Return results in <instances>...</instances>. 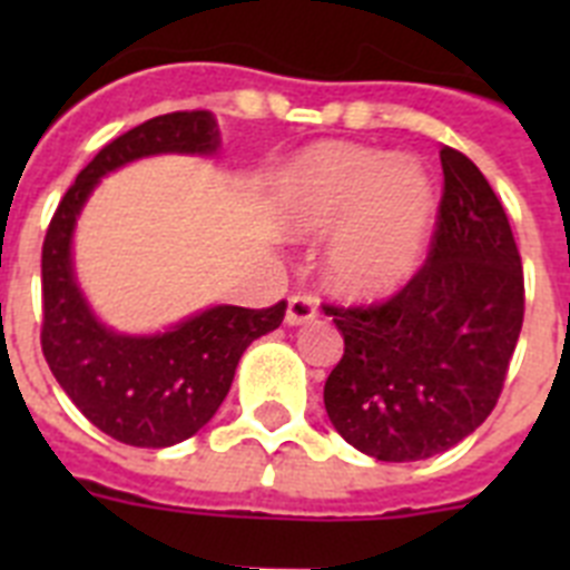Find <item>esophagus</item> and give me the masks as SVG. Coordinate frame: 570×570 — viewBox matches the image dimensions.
Returning <instances> with one entry per match:
<instances>
[{"label": "esophagus", "instance_id": "34e87169", "mask_svg": "<svg viewBox=\"0 0 570 570\" xmlns=\"http://www.w3.org/2000/svg\"><path fill=\"white\" fill-rule=\"evenodd\" d=\"M316 320V302L308 299V296H291L288 311H285V322L291 328L296 325H308V322Z\"/></svg>", "mask_w": 570, "mask_h": 570}]
</instances>
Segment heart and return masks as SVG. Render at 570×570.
<instances>
[{
    "instance_id": "obj_1",
    "label": "heart",
    "mask_w": 570,
    "mask_h": 570,
    "mask_svg": "<svg viewBox=\"0 0 570 570\" xmlns=\"http://www.w3.org/2000/svg\"><path fill=\"white\" fill-rule=\"evenodd\" d=\"M276 219L294 239H328L322 274L334 294L376 302L420 274L434 234L436 196L411 156L322 142L276 183Z\"/></svg>"
}]
</instances>
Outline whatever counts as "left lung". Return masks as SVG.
<instances>
[{
  "mask_svg": "<svg viewBox=\"0 0 570 570\" xmlns=\"http://www.w3.org/2000/svg\"><path fill=\"white\" fill-rule=\"evenodd\" d=\"M431 256L371 308H334L345 354L325 411L347 445L382 462L436 456L473 434L500 400L522 331L525 282L502 203L482 170L442 148Z\"/></svg>",
  "mask_w": 570,
  "mask_h": 570,
  "instance_id": "8db88e82",
  "label": "left lung"
}]
</instances>
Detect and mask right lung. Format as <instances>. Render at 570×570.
<instances>
[{"instance_id": "add662e5", "label": "right lung", "mask_w": 570, "mask_h": 570, "mask_svg": "<svg viewBox=\"0 0 570 570\" xmlns=\"http://www.w3.org/2000/svg\"><path fill=\"white\" fill-rule=\"evenodd\" d=\"M210 110H179L136 125L105 145L77 176L50 219L42 248V351L70 402L99 431L136 448L188 440L219 411L245 347L279 328L285 302L250 311L208 305L154 334L105 325L77 276L73 234L105 176L148 156H214Z\"/></svg>"}]
</instances>
